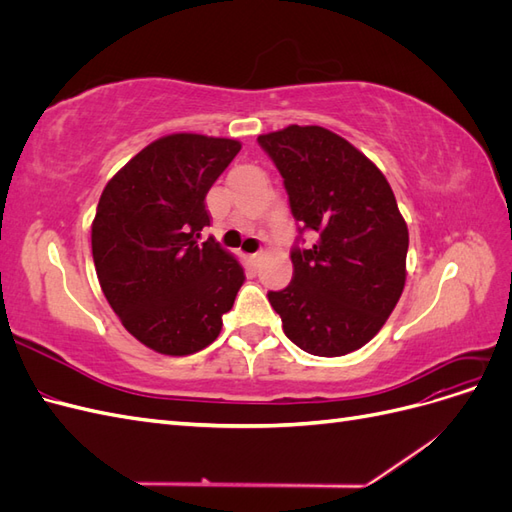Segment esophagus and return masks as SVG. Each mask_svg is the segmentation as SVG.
I'll list each match as a JSON object with an SVG mask.
<instances>
[{
	"mask_svg": "<svg viewBox=\"0 0 512 512\" xmlns=\"http://www.w3.org/2000/svg\"><path fill=\"white\" fill-rule=\"evenodd\" d=\"M250 260H252L254 265H256V262H260V260H262V252H256V254H252V256H250Z\"/></svg>",
	"mask_w": 512,
	"mask_h": 512,
	"instance_id": "34e87169",
	"label": "esophagus"
}]
</instances>
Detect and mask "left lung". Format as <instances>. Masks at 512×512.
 <instances>
[{"instance_id":"left-lung-1","label":"left lung","mask_w":512,"mask_h":512,"mask_svg":"<svg viewBox=\"0 0 512 512\" xmlns=\"http://www.w3.org/2000/svg\"><path fill=\"white\" fill-rule=\"evenodd\" d=\"M258 145L280 170L299 226L292 282L271 290L269 303L301 350H359L382 329L406 284L408 226L391 185L346 138L320 126H288L258 136ZM305 229L317 232L307 251L298 245Z\"/></svg>"}]
</instances>
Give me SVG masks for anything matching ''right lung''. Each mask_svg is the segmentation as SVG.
<instances>
[{"mask_svg": "<svg viewBox=\"0 0 512 512\" xmlns=\"http://www.w3.org/2000/svg\"><path fill=\"white\" fill-rule=\"evenodd\" d=\"M241 151L232 138L170 134L106 183L91 224L104 297L138 342L160 354L207 348L245 280L213 237L205 196Z\"/></svg>", "mask_w": 512, "mask_h": 512, "instance_id": "right-lung-1", "label": "right lung"}]
</instances>
